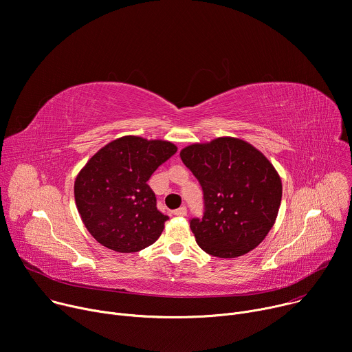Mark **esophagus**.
Wrapping results in <instances>:
<instances>
[{
    "instance_id": "obj_1",
    "label": "esophagus",
    "mask_w": 352,
    "mask_h": 352,
    "mask_svg": "<svg viewBox=\"0 0 352 352\" xmlns=\"http://www.w3.org/2000/svg\"><path fill=\"white\" fill-rule=\"evenodd\" d=\"M173 214H175V215H177V217H186V214H187V208H186V207H180V208L175 210V211H173Z\"/></svg>"
}]
</instances>
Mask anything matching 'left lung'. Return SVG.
<instances>
[{"mask_svg":"<svg viewBox=\"0 0 352 352\" xmlns=\"http://www.w3.org/2000/svg\"><path fill=\"white\" fill-rule=\"evenodd\" d=\"M183 164L203 187L204 217L191 219L199 246L235 258L256 249L274 226L283 197L278 172L245 140L219 137L180 151Z\"/></svg>","mask_w":352,"mask_h":352,"instance_id":"left-lung-1","label":"left lung"}]
</instances>
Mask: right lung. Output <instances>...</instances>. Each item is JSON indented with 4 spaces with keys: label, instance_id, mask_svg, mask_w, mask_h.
I'll use <instances>...</instances> for the list:
<instances>
[{
    "label": "right lung",
    "instance_id": "obj_1",
    "mask_svg": "<svg viewBox=\"0 0 352 352\" xmlns=\"http://www.w3.org/2000/svg\"><path fill=\"white\" fill-rule=\"evenodd\" d=\"M176 151L170 141L124 135L100 148L76 175L78 212L102 246L134 253L161 236L168 217L156 210L146 182Z\"/></svg>",
    "mask_w": 352,
    "mask_h": 352
}]
</instances>
